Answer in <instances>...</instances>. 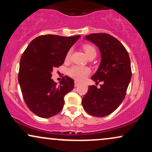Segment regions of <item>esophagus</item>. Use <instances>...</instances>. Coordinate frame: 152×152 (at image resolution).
Instances as JSON below:
<instances>
[{
    "instance_id": "esophagus-1",
    "label": "esophagus",
    "mask_w": 152,
    "mask_h": 152,
    "mask_svg": "<svg viewBox=\"0 0 152 152\" xmlns=\"http://www.w3.org/2000/svg\"><path fill=\"white\" fill-rule=\"evenodd\" d=\"M80 83H80V82H78V81H74V85H75V86H78V85H79L80 84Z\"/></svg>"
}]
</instances>
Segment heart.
I'll return each mask as SVG.
<instances>
[{
  "mask_svg": "<svg viewBox=\"0 0 152 152\" xmlns=\"http://www.w3.org/2000/svg\"><path fill=\"white\" fill-rule=\"evenodd\" d=\"M83 50H84L85 53H86L87 56H90L96 55V48H94L93 46L89 44H86L83 46ZM71 54V50H69L67 52L66 55V61H69L70 58ZM91 72V70L89 68L86 67V66H71L70 69L68 70V74L69 76H70L71 77L76 80H83L84 78H86V76H88L89 75Z\"/></svg>",
  "mask_w": 152,
  "mask_h": 152,
  "instance_id": "b5f03b06",
  "label": "heart"
}]
</instances>
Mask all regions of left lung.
I'll return each instance as SVG.
<instances>
[{"instance_id":"obj_1","label":"left lung","mask_w":152,"mask_h":152,"mask_svg":"<svg viewBox=\"0 0 152 152\" xmlns=\"http://www.w3.org/2000/svg\"><path fill=\"white\" fill-rule=\"evenodd\" d=\"M84 39L93 43L101 53V63L91 79L99 88L89 86L82 99V106L88 114L104 117L111 114L123 102L132 78L128 52L116 38L107 34H92Z\"/></svg>"}]
</instances>
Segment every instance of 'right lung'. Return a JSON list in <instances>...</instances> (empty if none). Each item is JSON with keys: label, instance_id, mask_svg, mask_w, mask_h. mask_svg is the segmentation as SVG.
Returning a JSON list of instances; mask_svg holds the SVG:
<instances>
[{"label": "right lung", "instance_id": "add662e5", "mask_svg": "<svg viewBox=\"0 0 152 152\" xmlns=\"http://www.w3.org/2000/svg\"><path fill=\"white\" fill-rule=\"evenodd\" d=\"M80 37L38 36L23 53L18 83L26 105L36 116L50 118L64 107V96L73 90L74 81L66 76L58 85L51 78L52 72L64 64L67 52Z\"/></svg>", "mask_w": 152, "mask_h": 152}]
</instances>
